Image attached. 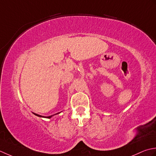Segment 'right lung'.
Returning a JSON list of instances; mask_svg holds the SVG:
<instances>
[{"mask_svg":"<svg viewBox=\"0 0 156 156\" xmlns=\"http://www.w3.org/2000/svg\"><path fill=\"white\" fill-rule=\"evenodd\" d=\"M60 113V112H59ZM35 115H36L37 116H39V117H44V116H41V115H39V114H35V113H34ZM58 114V113H56V114ZM52 116H52H47V117H45V118H47V119H50V118H51V117Z\"/></svg>","mask_w":156,"mask_h":156,"instance_id":"obj_1","label":"right lung"}]
</instances>
